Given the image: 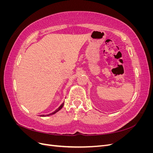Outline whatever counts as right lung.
Segmentation results:
<instances>
[{
    "label": "right lung",
    "mask_w": 153,
    "mask_h": 153,
    "mask_svg": "<svg viewBox=\"0 0 153 153\" xmlns=\"http://www.w3.org/2000/svg\"><path fill=\"white\" fill-rule=\"evenodd\" d=\"M64 106V103H62L61 105V106H59V107L57 108V109H56L53 112H52V113H50V114H47V115H41V117H47V116H49V115H53V114H55V113H57L58 111H59L60 110H61L62 108V106Z\"/></svg>",
    "instance_id": "right-lung-1"
}]
</instances>
